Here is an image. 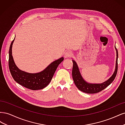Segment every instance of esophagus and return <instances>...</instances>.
Instances as JSON below:
<instances>
[{
  "instance_id": "obj_1",
  "label": "esophagus",
  "mask_w": 125,
  "mask_h": 125,
  "mask_svg": "<svg viewBox=\"0 0 125 125\" xmlns=\"http://www.w3.org/2000/svg\"><path fill=\"white\" fill-rule=\"evenodd\" d=\"M73 55V52H72L71 51H67L65 54H64V56H65V58H68V57H70Z\"/></svg>"
}]
</instances>
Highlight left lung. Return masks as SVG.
Instances as JSON below:
<instances>
[{
  "mask_svg": "<svg viewBox=\"0 0 125 125\" xmlns=\"http://www.w3.org/2000/svg\"><path fill=\"white\" fill-rule=\"evenodd\" d=\"M116 51V67L114 73L109 78L107 81H105L102 83H89L86 82L83 78H82L79 71V68L77 64L74 60H72L73 62V68L72 71V75H73V80L74 84L78 88L79 90L83 92L84 93L92 94L98 93L103 90L105 89L107 86H108L114 80L116 76L117 69H118V51L115 47Z\"/></svg>",
  "mask_w": 125,
  "mask_h": 125,
  "instance_id": "8db88e82",
  "label": "left lung"
}]
</instances>
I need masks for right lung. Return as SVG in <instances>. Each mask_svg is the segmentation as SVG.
<instances>
[{"instance_id":"obj_1","label":"right lung","mask_w":125,"mask_h":125,"mask_svg":"<svg viewBox=\"0 0 125 125\" xmlns=\"http://www.w3.org/2000/svg\"><path fill=\"white\" fill-rule=\"evenodd\" d=\"M14 40L12 41L9 51V68L11 75L18 83L25 88L32 90L43 89L51 81L55 72L63 57L55 60L46 68L39 73H31L19 69L14 63L12 55V47Z\"/></svg>"}]
</instances>
